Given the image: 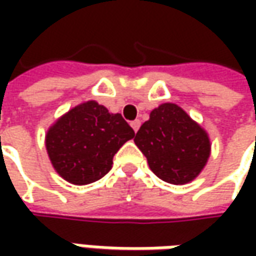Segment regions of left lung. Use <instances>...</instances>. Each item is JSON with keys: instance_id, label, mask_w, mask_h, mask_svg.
Listing matches in <instances>:
<instances>
[{"instance_id": "8db88e82", "label": "left lung", "mask_w": 256, "mask_h": 256, "mask_svg": "<svg viewBox=\"0 0 256 256\" xmlns=\"http://www.w3.org/2000/svg\"><path fill=\"white\" fill-rule=\"evenodd\" d=\"M134 130L121 114L88 101L72 108L50 128L45 138L50 160L65 181L86 185L112 168V158Z\"/></svg>"}]
</instances>
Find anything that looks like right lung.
I'll return each mask as SVG.
<instances>
[{"label": "right lung", "mask_w": 256, "mask_h": 256, "mask_svg": "<svg viewBox=\"0 0 256 256\" xmlns=\"http://www.w3.org/2000/svg\"><path fill=\"white\" fill-rule=\"evenodd\" d=\"M134 142L146 156L154 174L175 185L198 176L211 150L205 131L174 104H162L154 110Z\"/></svg>", "instance_id": "add662e5"}]
</instances>
